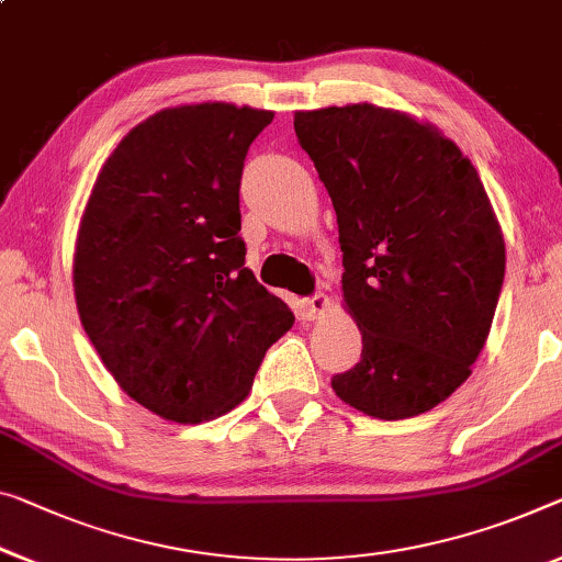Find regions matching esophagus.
I'll list each match as a JSON object with an SVG mask.
<instances>
[{
    "label": "esophagus",
    "instance_id": "34e87169",
    "mask_svg": "<svg viewBox=\"0 0 562 562\" xmlns=\"http://www.w3.org/2000/svg\"><path fill=\"white\" fill-rule=\"evenodd\" d=\"M326 308H329V296H324V293H314V296L306 299L304 314L308 322H314V318H322L326 314Z\"/></svg>",
    "mask_w": 562,
    "mask_h": 562
}]
</instances>
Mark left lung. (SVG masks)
<instances>
[{
	"mask_svg": "<svg viewBox=\"0 0 562 562\" xmlns=\"http://www.w3.org/2000/svg\"><path fill=\"white\" fill-rule=\"evenodd\" d=\"M299 145L331 195L344 301L361 331L334 392L376 419L445 402L487 341L505 240L485 186L452 140L359 102L296 112Z\"/></svg>",
	"mask_w": 562,
	"mask_h": 562,
	"instance_id": "obj_1",
	"label": "left lung"
}]
</instances>
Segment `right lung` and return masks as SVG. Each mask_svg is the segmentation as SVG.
I'll use <instances>...</instances> for the list:
<instances>
[{
	"label": "right lung",
	"mask_w": 562,
	"mask_h": 562,
	"mask_svg": "<svg viewBox=\"0 0 562 562\" xmlns=\"http://www.w3.org/2000/svg\"><path fill=\"white\" fill-rule=\"evenodd\" d=\"M273 112L203 102L155 112L94 180L75 251L80 322L145 409L180 425L244 400L293 314L246 269L238 188Z\"/></svg>",
	"instance_id": "obj_1"
}]
</instances>
